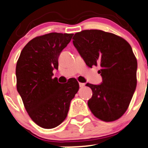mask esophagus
<instances>
[{
  "label": "esophagus",
  "mask_w": 148,
  "mask_h": 148,
  "mask_svg": "<svg viewBox=\"0 0 148 148\" xmlns=\"http://www.w3.org/2000/svg\"><path fill=\"white\" fill-rule=\"evenodd\" d=\"M79 86H80V87H84V86H85V84L84 83H81V82H79Z\"/></svg>",
  "instance_id": "esophagus-1"
}]
</instances>
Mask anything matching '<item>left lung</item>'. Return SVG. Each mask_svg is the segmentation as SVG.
<instances>
[{"label": "left lung", "instance_id": "1", "mask_svg": "<svg viewBox=\"0 0 148 148\" xmlns=\"http://www.w3.org/2000/svg\"><path fill=\"white\" fill-rule=\"evenodd\" d=\"M73 42L88 67H101L103 82L86 84L92 90L88 101L92 113L101 120H118L128 109L136 87L137 61L123 38L101 30L75 34Z\"/></svg>", "mask_w": 148, "mask_h": 148}]
</instances>
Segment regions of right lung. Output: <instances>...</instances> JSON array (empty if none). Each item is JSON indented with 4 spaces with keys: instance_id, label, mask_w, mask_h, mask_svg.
Listing matches in <instances>:
<instances>
[{
    "instance_id": "obj_1",
    "label": "right lung",
    "mask_w": 148,
    "mask_h": 148,
    "mask_svg": "<svg viewBox=\"0 0 148 148\" xmlns=\"http://www.w3.org/2000/svg\"><path fill=\"white\" fill-rule=\"evenodd\" d=\"M73 34L50 33L34 38L23 47L16 66L17 89L25 110L39 126L51 129L66 119L79 84L72 78L66 84L53 78L58 59Z\"/></svg>"
}]
</instances>
